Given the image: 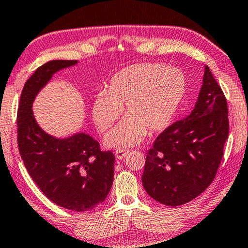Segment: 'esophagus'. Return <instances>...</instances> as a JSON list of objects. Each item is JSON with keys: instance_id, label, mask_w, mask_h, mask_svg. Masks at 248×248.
<instances>
[{"instance_id": "obj_1", "label": "esophagus", "mask_w": 248, "mask_h": 248, "mask_svg": "<svg viewBox=\"0 0 248 248\" xmlns=\"http://www.w3.org/2000/svg\"><path fill=\"white\" fill-rule=\"evenodd\" d=\"M129 154V151H127V149H117L116 152V157L118 159H123L124 158L125 156H127Z\"/></svg>"}]
</instances>
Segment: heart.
Masks as SVG:
<instances>
[{
    "mask_svg": "<svg viewBox=\"0 0 248 248\" xmlns=\"http://www.w3.org/2000/svg\"><path fill=\"white\" fill-rule=\"evenodd\" d=\"M186 89V76L179 68L155 62L132 65L114 75L104 93L95 97L93 120L106 132L124 108L125 118L104 141L108 147H130L140 142L147 131H162L170 124Z\"/></svg>",
    "mask_w": 248,
    "mask_h": 248,
    "instance_id": "heart-1",
    "label": "heart"
}]
</instances>
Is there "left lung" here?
<instances>
[{"label":"left lung","mask_w":248,"mask_h":248,"mask_svg":"<svg viewBox=\"0 0 248 248\" xmlns=\"http://www.w3.org/2000/svg\"><path fill=\"white\" fill-rule=\"evenodd\" d=\"M227 100L208 66L194 109L160 134L148 149L141 182L159 203L193 200L215 180L228 138Z\"/></svg>","instance_id":"8db88e82"}]
</instances>
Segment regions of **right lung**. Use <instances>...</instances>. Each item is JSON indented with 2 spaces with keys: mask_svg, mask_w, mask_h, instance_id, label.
Wrapping results in <instances>:
<instances>
[{
  "mask_svg": "<svg viewBox=\"0 0 248 248\" xmlns=\"http://www.w3.org/2000/svg\"><path fill=\"white\" fill-rule=\"evenodd\" d=\"M76 61L47 62L28 78L16 116L18 147L24 166L43 193L59 207L84 212L102 203L113 183V153L102 152L86 134L57 139L34 120L31 104L41 88L59 69Z\"/></svg>",
  "mask_w": 248,
  "mask_h": 248,
  "instance_id": "add662e5",
  "label": "right lung"
}]
</instances>
